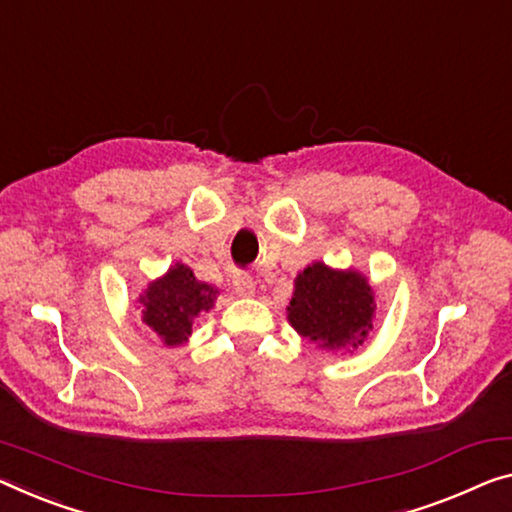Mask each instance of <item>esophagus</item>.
<instances>
[{
	"instance_id": "1",
	"label": "esophagus",
	"mask_w": 512,
	"mask_h": 512,
	"mask_svg": "<svg viewBox=\"0 0 512 512\" xmlns=\"http://www.w3.org/2000/svg\"><path fill=\"white\" fill-rule=\"evenodd\" d=\"M233 288L240 297H254V293H256V283L251 281V277L245 272L233 274Z\"/></svg>"
}]
</instances>
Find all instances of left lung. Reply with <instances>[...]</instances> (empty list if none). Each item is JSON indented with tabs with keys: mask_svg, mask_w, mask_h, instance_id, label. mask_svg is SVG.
<instances>
[{
	"mask_svg": "<svg viewBox=\"0 0 512 512\" xmlns=\"http://www.w3.org/2000/svg\"><path fill=\"white\" fill-rule=\"evenodd\" d=\"M286 313L290 327L318 348L355 352L373 329L375 288L355 267L313 261L295 277Z\"/></svg>",
	"mask_w": 512,
	"mask_h": 512,
	"instance_id": "8db88e82",
	"label": "left lung"
}]
</instances>
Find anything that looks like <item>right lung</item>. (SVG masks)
Listing matches in <instances>:
<instances>
[{"label": "right lung", "instance_id": "obj_1", "mask_svg": "<svg viewBox=\"0 0 512 512\" xmlns=\"http://www.w3.org/2000/svg\"><path fill=\"white\" fill-rule=\"evenodd\" d=\"M217 295V286L199 281L192 267L178 261L162 277L148 281V286L141 290L137 297L141 322L164 345L176 348L190 341L194 320L215 306Z\"/></svg>", "mask_w": 512, "mask_h": 512}]
</instances>
